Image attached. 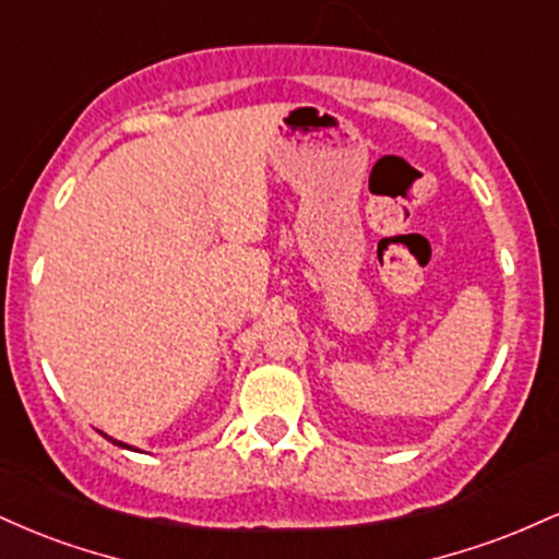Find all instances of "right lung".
<instances>
[{"label": "right lung", "mask_w": 559, "mask_h": 559, "mask_svg": "<svg viewBox=\"0 0 559 559\" xmlns=\"http://www.w3.org/2000/svg\"><path fill=\"white\" fill-rule=\"evenodd\" d=\"M102 436H107V433H102ZM107 439H110V436H107ZM110 441H112V444H118V447H126L123 441H115V439H110Z\"/></svg>", "instance_id": "1"}]
</instances>
